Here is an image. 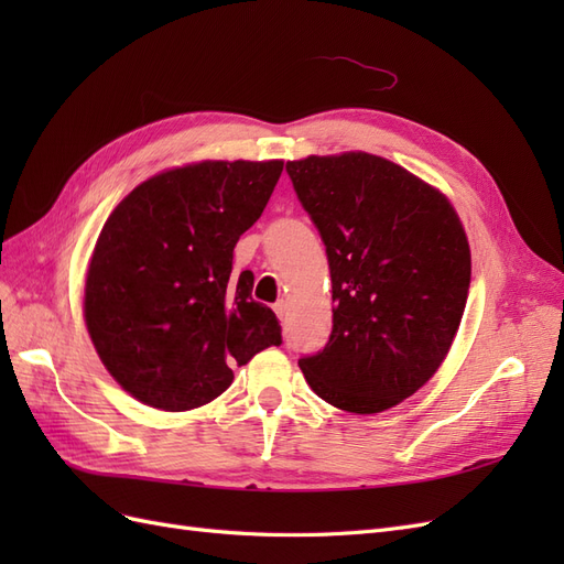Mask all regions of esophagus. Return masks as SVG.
Here are the masks:
<instances>
[{
    "label": "esophagus",
    "instance_id": "obj_1",
    "mask_svg": "<svg viewBox=\"0 0 564 564\" xmlns=\"http://www.w3.org/2000/svg\"><path fill=\"white\" fill-rule=\"evenodd\" d=\"M272 311H275V315H278L280 319H286V315H289V303H286V301H278L275 305H272Z\"/></svg>",
    "mask_w": 564,
    "mask_h": 564
}]
</instances>
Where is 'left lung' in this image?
Masks as SVG:
<instances>
[{"mask_svg":"<svg viewBox=\"0 0 564 564\" xmlns=\"http://www.w3.org/2000/svg\"><path fill=\"white\" fill-rule=\"evenodd\" d=\"M332 272L334 327L299 360L344 412L400 404L445 360L464 317L470 249L449 199L369 152L286 162Z\"/></svg>","mask_w":564,"mask_h":564,"instance_id":"left-lung-1","label":"left lung"}]
</instances>
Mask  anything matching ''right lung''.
Masks as SVG:
<instances>
[{
	"label": "right lung",
	"instance_id": "obj_1",
	"mask_svg": "<svg viewBox=\"0 0 564 564\" xmlns=\"http://www.w3.org/2000/svg\"><path fill=\"white\" fill-rule=\"evenodd\" d=\"M284 162H199L143 181L98 235L84 319L100 362L139 402L187 412L232 383V365L282 344L232 249L261 218Z\"/></svg>",
	"mask_w": 564,
	"mask_h": 564
}]
</instances>
